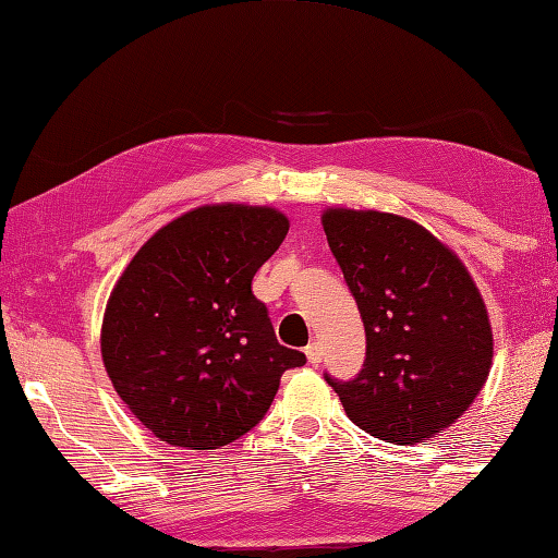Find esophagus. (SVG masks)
Masks as SVG:
<instances>
[{"label":"esophagus","instance_id":"1","mask_svg":"<svg viewBox=\"0 0 558 558\" xmlns=\"http://www.w3.org/2000/svg\"><path fill=\"white\" fill-rule=\"evenodd\" d=\"M304 353H307V360L312 365H319L322 357H324V351H322V343L319 341H312L307 348H304Z\"/></svg>","mask_w":558,"mask_h":558}]
</instances>
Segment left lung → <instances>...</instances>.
<instances>
[{"instance_id":"left-lung-1","label":"left lung","mask_w":558,"mask_h":558,"mask_svg":"<svg viewBox=\"0 0 558 558\" xmlns=\"http://www.w3.org/2000/svg\"><path fill=\"white\" fill-rule=\"evenodd\" d=\"M322 225L365 324V365L329 385L357 428L416 445L450 428L484 389L494 331L454 251L395 213L326 207Z\"/></svg>"}]
</instances>
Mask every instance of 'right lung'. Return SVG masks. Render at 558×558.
Listing matches in <instances>:
<instances>
[{"mask_svg": "<svg viewBox=\"0 0 558 558\" xmlns=\"http://www.w3.org/2000/svg\"><path fill=\"white\" fill-rule=\"evenodd\" d=\"M290 220L210 203L157 229L106 302L101 357L118 397L161 442L217 450L264 418L280 377L307 357L278 343L251 292Z\"/></svg>", "mask_w": 558, "mask_h": 558, "instance_id": "1", "label": "right lung"}]
</instances>
